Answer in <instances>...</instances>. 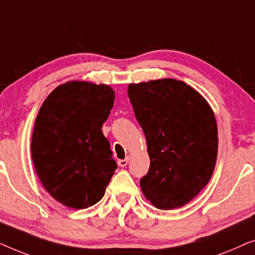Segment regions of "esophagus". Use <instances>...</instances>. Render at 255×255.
<instances>
[{
  "mask_svg": "<svg viewBox=\"0 0 255 255\" xmlns=\"http://www.w3.org/2000/svg\"><path fill=\"white\" fill-rule=\"evenodd\" d=\"M128 163V158H125L123 160H118V166L121 167H125Z\"/></svg>",
  "mask_w": 255,
  "mask_h": 255,
  "instance_id": "1",
  "label": "esophagus"
}]
</instances>
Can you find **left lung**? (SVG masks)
<instances>
[{"label": "left lung", "instance_id": "1", "mask_svg": "<svg viewBox=\"0 0 255 255\" xmlns=\"http://www.w3.org/2000/svg\"><path fill=\"white\" fill-rule=\"evenodd\" d=\"M128 94L151 160L140 179L141 191L161 210L183 207L214 173L218 151L214 111L196 90L175 79L132 83Z\"/></svg>", "mask_w": 255, "mask_h": 255}]
</instances>
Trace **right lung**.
<instances>
[{"instance_id":"1","label":"right lung","mask_w":255,"mask_h":255,"mask_svg":"<svg viewBox=\"0 0 255 255\" xmlns=\"http://www.w3.org/2000/svg\"><path fill=\"white\" fill-rule=\"evenodd\" d=\"M114 100L109 86L71 81L57 87L40 107L31 141L32 161L45 189L66 207L97 203L117 168L101 130Z\"/></svg>"}]
</instances>
